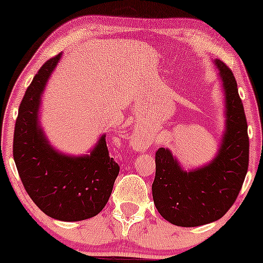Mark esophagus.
I'll list each match as a JSON object with an SVG mask.
<instances>
[{
  "mask_svg": "<svg viewBox=\"0 0 263 263\" xmlns=\"http://www.w3.org/2000/svg\"><path fill=\"white\" fill-rule=\"evenodd\" d=\"M136 138H137V137H136ZM134 140H135V138H134ZM141 142H142V141H141Z\"/></svg>",
  "mask_w": 263,
  "mask_h": 263,
  "instance_id": "obj_1",
  "label": "esophagus"
}]
</instances>
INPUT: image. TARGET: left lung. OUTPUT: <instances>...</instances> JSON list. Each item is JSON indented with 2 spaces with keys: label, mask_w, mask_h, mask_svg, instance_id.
<instances>
[{
  "label": "left lung",
  "mask_w": 263,
  "mask_h": 263,
  "mask_svg": "<svg viewBox=\"0 0 263 263\" xmlns=\"http://www.w3.org/2000/svg\"><path fill=\"white\" fill-rule=\"evenodd\" d=\"M225 91L226 131L218 155L209 164L183 171L171 151L156 152L153 201L171 224L193 228L216 221L236 200L247 170L250 142L243 105L230 68L216 59Z\"/></svg>",
  "instance_id": "8db88e82"
}]
</instances>
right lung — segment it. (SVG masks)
<instances>
[{"mask_svg":"<svg viewBox=\"0 0 263 263\" xmlns=\"http://www.w3.org/2000/svg\"><path fill=\"white\" fill-rule=\"evenodd\" d=\"M62 53L42 65L27 87L14 126L13 158L26 192L50 218L80 221L104 209L120 167L108 156L105 135L87 156L59 153L39 126L41 96Z\"/></svg>","mask_w":263,"mask_h":263,"instance_id":"1","label":"right lung"}]
</instances>
